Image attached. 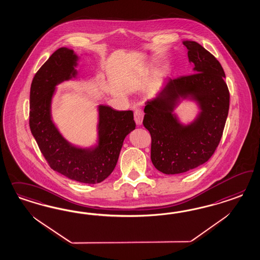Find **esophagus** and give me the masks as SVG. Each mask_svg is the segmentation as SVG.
<instances>
[{
    "mask_svg": "<svg viewBox=\"0 0 260 260\" xmlns=\"http://www.w3.org/2000/svg\"><path fill=\"white\" fill-rule=\"evenodd\" d=\"M143 117H144V111L140 108L136 109L134 111V121L137 125H141Z\"/></svg>",
    "mask_w": 260,
    "mask_h": 260,
    "instance_id": "1",
    "label": "esophagus"
}]
</instances>
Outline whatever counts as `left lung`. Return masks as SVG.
Here are the masks:
<instances>
[{
	"label": "left lung",
	"instance_id": "8db88e82",
	"mask_svg": "<svg viewBox=\"0 0 260 260\" xmlns=\"http://www.w3.org/2000/svg\"><path fill=\"white\" fill-rule=\"evenodd\" d=\"M196 73L170 79L154 100L146 103L143 125L151 137L150 159L159 172L177 174L212 157L223 134L230 107L225 72L218 60L197 42H183ZM190 95L202 112L183 126L172 111L180 98Z\"/></svg>",
	"mask_w": 260,
	"mask_h": 260
}]
</instances>
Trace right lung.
<instances>
[{
  "instance_id": "right-lung-1",
  "label": "right lung",
  "mask_w": 260,
  "mask_h": 260,
  "mask_svg": "<svg viewBox=\"0 0 260 260\" xmlns=\"http://www.w3.org/2000/svg\"><path fill=\"white\" fill-rule=\"evenodd\" d=\"M78 56L61 47L48 58L32 80L29 126L49 167L74 181L96 184L113 172L127 134L135 128L132 110L99 107L98 146L80 149L71 146L51 121L50 104L55 87L75 77Z\"/></svg>"
}]
</instances>
